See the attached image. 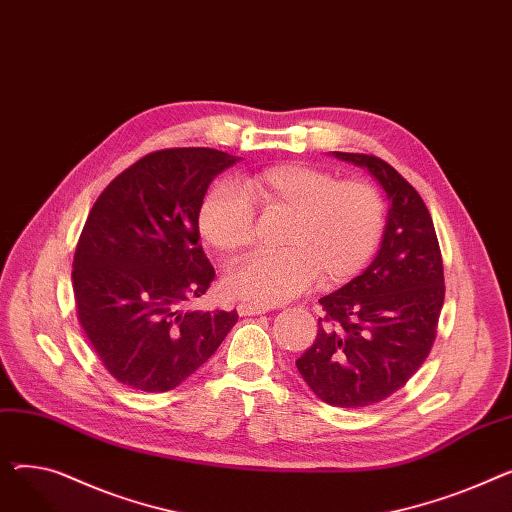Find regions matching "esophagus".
I'll list each match as a JSON object with an SVG mask.
<instances>
[{
  "mask_svg": "<svg viewBox=\"0 0 512 512\" xmlns=\"http://www.w3.org/2000/svg\"><path fill=\"white\" fill-rule=\"evenodd\" d=\"M236 311H238V315H261V313H267L270 309L267 307H261V305H253V303H238V307H236Z\"/></svg>",
  "mask_w": 512,
  "mask_h": 512,
  "instance_id": "34e87169",
  "label": "esophagus"
}]
</instances>
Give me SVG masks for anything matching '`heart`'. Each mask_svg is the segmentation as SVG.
I'll use <instances>...</instances> for the list:
<instances>
[{"mask_svg": "<svg viewBox=\"0 0 512 512\" xmlns=\"http://www.w3.org/2000/svg\"><path fill=\"white\" fill-rule=\"evenodd\" d=\"M238 191L215 186L201 199V238L224 259L245 253L255 238V213L282 211L278 253L249 257L224 280L230 297L280 305L317 278L334 286L357 276L380 245L384 201L365 180H338L307 164H278L240 180Z\"/></svg>", "mask_w": 512, "mask_h": 512, "instance_id": "1", "label": "heart"}]
</instances>
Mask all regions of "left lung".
I'll use <instances>...</instances> for the list:
<instances>
[{
    "label": "left lung",
    "instance_id": "8db88e82",
    "mask_svg": "<svg viewBox=\"0 0 512 512\" xmlns=\"http://www.w3.org/2000/svg\"><path fill=\"white\" fill-rule=\"evenodd\" d=\"M332 155L378 180L390 209L367 270L319 299L326 313L297 369L328 405L359 409L400 390L432 351L444 267L432 215L415 188L380 157Z\"/></svg>",
    "mask_w": 512,
    "mask_h": 512
}]
</instances>
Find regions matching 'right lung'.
Wrapping results in <instances>:
<instances>
[{
  "instance_id": "add662e5",
  "label": "right lung",
  "mask_w": 512,
  "mask_h": 512,
  "mask_svg": "<svg viewBox=\"0 0 512 512\" xmlns=\"http://www.w3.org/2000/svg\"><path fill=\"white\" fill-rule=\"evenodd\" d=\"M236 161L207 147L149 153L89 213L72 263L78 321L105 369L134 390H174L236 324V311H182L215 278L199 242L201 199Z\"/></svg>"
}]
</instances>
